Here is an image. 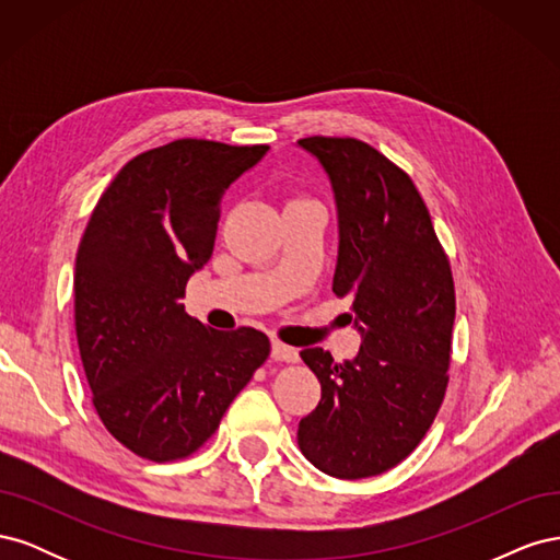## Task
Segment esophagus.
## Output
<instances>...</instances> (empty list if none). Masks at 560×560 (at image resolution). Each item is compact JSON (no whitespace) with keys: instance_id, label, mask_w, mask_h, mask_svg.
Instances as JSON below:
<instances>
[{"instance_id":"1","label":"esophagus","mask_w":560,"mask_h":560,"mask_svg":"<svg viewBox=\"0 0 560 560\" xmlns=\"http://www.w3.org/2000/svg\"><path fill=\"white\" fill-rule=\"evenodd\" d=\"M273 360L278 362H296L299 350L292 346H284L282 341H273Z\"/></svg>"}]
</instances>
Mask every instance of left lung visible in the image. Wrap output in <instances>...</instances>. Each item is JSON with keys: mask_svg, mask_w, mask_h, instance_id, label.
I'll return each mask as SVG.
<instances>
[{"mask_svg": "<svg viewBox=\"0 0 560 560\" xmlns=\"http://www.w3.org/2000/svg\"><path fill=\"white\" fill-rule=\"evenodd\" d=\"M299 144L329 175L338 210L331 290L350 299L362 334L352 362L301 350L322 399L299 422V448L329 477L366 479L409 457L444 401L453 273L425 200L399 165L354 138L315 135Z\"/></svg>", "mask_w": 560, "mask_h": 560, "instance_id": "left-lung-1", "label": "left lung"}]
</instances>
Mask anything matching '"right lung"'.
Segmentation results:
<instances>
[{
    "label": "right lung",
    "instance_id": "obj_1",
    "mask_svg": "<svg viewBox=\"0 0 560 560\" xmlns=\"http://www.w3.org/2000/svg\"><path fill=\"white\" fill-rule=\"evenodd\" d=\"M268 144L175 140L128 161L100 196L74 268V327L93 406L135 455L196 453L270 354L264 331L186 315V282L212 257L229 184Z\"/></svg>",
    "mask_w": 560,
    "mask_h": 560
}]
</instances>
